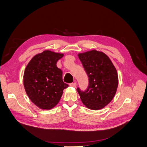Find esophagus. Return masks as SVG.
<instances>
[{
	"mask_svg": "<svg viewBox=\"0 0 147 147\" xmlns=\"http://www.w3.org/2000/svg\"><path fill=\"white\" fill-rule=\"evenodd\" d=\"M69 85H70L71 87H76V82H74V83H71L70 84H69Z\"/></svg>",
	"mask_w": 147,
	"mask_h": 147,
	"instance_id": "esophagus-1",
	"label": "esophagus"
}]
</instances>
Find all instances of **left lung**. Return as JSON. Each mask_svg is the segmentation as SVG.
Returning a JSON list of instances; mask_svg holds the SVG:
<instances>
[{
	"label": "left lung",
	"instance_id": "obj_1",
	"mask_svg": "<svg viewBox=\"0 0 147 147\" xmlns=\"http://www.w3.org/2000/svg\"><path fill=\"white\" fill-rule=\"evenodd\" d=\"M79 59L89 77L87 90H77L84 105L92 110H100L111 102L118 86V73L110 58L96 50L79 53Z\"/></svg>",
	"mask_w": 147,
	"mask_h": 147
}]
</instances>
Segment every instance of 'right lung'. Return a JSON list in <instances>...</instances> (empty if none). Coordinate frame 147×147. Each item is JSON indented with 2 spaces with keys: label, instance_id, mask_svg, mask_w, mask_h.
<instances>
[{
  "label": "right lung",
  "instance_id": "obj_1",
  "mask_svg": "<svg viewBox=\"0 0 147 147\" xmlns=\"http://www.w3.org/2000/svg\"><path fill=\"white\" fill-rule=\"evenodd\" d=\"M63 54L44 51L31 58L24 73V86L26 94L34 105L49 110L57 105L68 87L62 80V71L57 63Z\"/></svg>",
  "mask_w": 147,
  "mask_h": 147
}]
</instances>
